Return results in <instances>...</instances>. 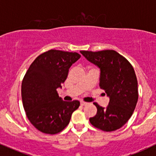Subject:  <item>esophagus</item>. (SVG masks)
I'll return each mask as SVG.
<instances>
[{
    "instance_id": "34e87169",
    "label": "esophagus",
    "mask_w": 156,
    "mask_h": 156,
    "mask_svg": "<svg viewBox=\"0 0 156 156\" xmlns=\"http://www.w3.org/2000/svg\"><path fill=\"white\" fill-rule=\"evenodd\" d=\"M87 102H84V101H81V106L87 105Z\"/></svg>"
}]
</instances>
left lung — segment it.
<instances>
[{
    "label": "left lung",
    "instance_id": "8db88e82",
    "mask_svg": "<svg viewBox=\"0 0 156 156\" xmlns=\"http://www.w3.org/2000/svg\"><path fill=\"white\" fill-rule=\"evenodd\" d=\"M80 52L101 69L100 87L110 98L107 107L94 103L98 111L89 119L90 123L106 132L120 129L129 120L138 101V83L132 65L114 50Z\"/></svg>",
    "mask_w": 156,
    "mask_h": 156
}]
</instances>
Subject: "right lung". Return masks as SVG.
<instances>
[{"label":"right lung","mask_w":156,"mask_h":156,"mask_svg":"<svg viewBox=\"0 0 156 156\" xmlns=\"http://www.w3.org/2000/svg\"><path fill=\"white\" fill-rule=\"evenodd\" d=\"M80 57L77 52L51 49L39 55L26 72L21 86L23 105L27 118L40 132L53 135L62 131L80 106L78 101H64L57 92Z\"/></svg>","instance_id":"1"}]
</instances>
